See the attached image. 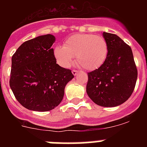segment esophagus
Returning a JSON list of instances; mask_svg holds the SVG:
<instances>
[{
    "label": "esophagus",
    "instance_id": "34e87169",
    "mask_svg": "<svg viewBox=\"0 0 147 147\" xmlns=\"http://www.w3.org/2000/svg\"><path fill=\"white\" fill-rule=\"evenodd\" d=\"M78 73H79V71H78L77 70H72V74L74 75V76H76V75Z\"/></svg>",
    "mask_w": 147,
    "mask_h": 147
}]
</instances>
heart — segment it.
<instances>
[{"label":"heart","mask_w":147,"mask_h":147,"mask_svg":"<svg viewBox=\"0 0 147 147\" xmlns=\"http://www.w3.org/2000/svg\"><path fill=\"white\" fill-rule=\"evenodd\" d=\"M109 46L102 36L93 34H76L67 39L63 47L57 46L54 56L62 67H68L74 57L77 63L88 71H93L102 65L107 57Z\"/></svg>","instance_id":"1"}]
</instances>
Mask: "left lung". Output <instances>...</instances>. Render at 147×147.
Returning <instances> with one entry per match:
<instances>
[{"mask_svg":"<svg viewBox=\"0 0 147 147\" xmlns=\"http://www.w3.org/2000/svg\"><path fill=\"white\" fill-rule=\"evenodd\" d=\"M109 46L101 67L88 73L86 91L95 104L115 107L130 97L136 87L138 70L130 46L116 34L103 32Z\"/></svg>","mask_w":147,"mask_h":147,"instance_id":"1","label":"left lung"}]
</instances>
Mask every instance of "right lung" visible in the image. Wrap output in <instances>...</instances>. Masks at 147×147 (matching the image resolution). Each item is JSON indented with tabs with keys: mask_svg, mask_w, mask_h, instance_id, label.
I'll list each match as a JSON object with an SVG mask.
<instances>
[{
	"mask_svg": "<svg viewBox=\"0 0 147 147\" xmlns=\"http://www.w3.org/2000/svg\"><path fill=\"white\" fill-rule=\"evenodd\" d=\"M51 34L27 40L11 57L9 85L18 102L26 109L45 112L62 102L65 85L74 77L57 64Z\"/></svg>",
	"mask_w": 147,
	"mask_h": 147,
	"instance_id": "add662e5",
	"label": "right lung"
}]
</instances>
